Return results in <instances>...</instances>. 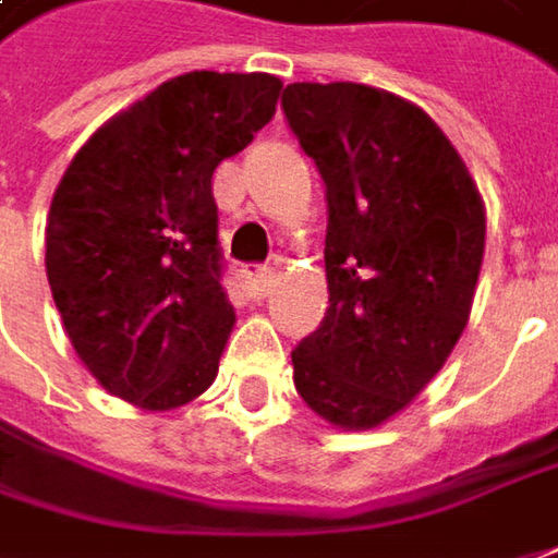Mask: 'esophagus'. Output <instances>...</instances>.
Listing matches in <instances>:
<instances>
[{"label": "esophagus", "instance_id": "esophagus-1", "mask_svg": "<svg viewBox=\"0 0 558 558\" xmlns=\"http://www.w3.org/2000/svg\"><path fill=\"white\" fill-rule=\"evenodd\" d=\"M275 283V271L268 265H246L243 268V287L253 300H262Z\"/></svg>", "mask_w": 558, "mask_h": 558}]
</instances>
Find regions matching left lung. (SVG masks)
Wrapping results in <instances>:
<instances>
[{
	"label": "left lung",
	"mask_w": 558,
	"mask_h": 558,
	"mask_svg": "<svg viewBox=\"0 0 558 558\" xmlns=\"http://www.w3.org/2000/svg\"><path fill=\"white\" fill-rule=\"evenodd\" d=\"M283 118L327 199V312L293 384L322 418L365 430L424 390L462 337L484 258V203L418 106L365 84H290Z\"/></svg>",
	"instance_id": "1"
}]
</instances>
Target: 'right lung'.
<instances>
[{"label":"right lung","mask_w":558,"mask_h":558,"mask_svg":"<svg viewBox=\"0 0 558 558\" xmlns=\"http://www.w3.org/2000/svg\"><path fill=\"white\" fill-rule=\"evenodd\" d=\"M275 74L190 71L86 140L52 196L46 275L89 375L178 409L218 375L233 327L211 174L271 121Z\"/></svg>","instance_id":"1"}]
</instances>
